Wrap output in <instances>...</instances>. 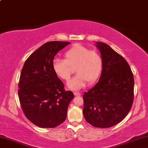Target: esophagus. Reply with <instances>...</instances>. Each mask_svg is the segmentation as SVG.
Segmentation results:
<instances>
[{
    "instance_id": "obj_1",
    "label": "esophagus",
    "mask_w": 148,
    "mask_h": 148,
    "mask_svg": "<svg viewBox=\"0 0 148 148\" xmlns=\"http://www.w3.org/2000/svg\"><path fill=\"white\" fill-rule=\"evenodd\" d=\"M74 95L75 96H80V95H81V93L79 92H74Z\"/></svg>"
}]
</instances>
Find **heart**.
I'll return each instance as SVG.
<instances>
[{
	"label": "heart",
	"mask_w": 148,
	"mask_h": 148,
	"mask_svg": "<svg viewBox=\"0 0 148 148\" xmlns=\"http://www.w3.org/2000/svg\"><path fill=\"white\" fill-rule=\"evenodd\" d=\"M103 58L97 50H92L83 45L76 44L64 53V59L53 60L52 68L60 79L68 81L76 70L77 74L70 80L67 86L71 89L79 90L89 84L95 83L101 75Z\"/></svg>",
	"instance_id": "1"
}]
</instances>
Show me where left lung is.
<instances>
[{
	"mask_svg": "<svg viewBox=\"0 0 148 148\" xmlns=\"http://www.w3.org/2000/svg\"><path fill=\"white\" fill-rule=\"evenodd\" d=\"M103 58L98 83L84 92L83 114L93 127L108 128L119 123L131 110L134 99V76L121 55L102 42H97Z\"/></svg>",
	"mask_w": 148,
	"mask_h": 148,
	"instance_id": "1",
	"label": "left lung"
}]
</instances>
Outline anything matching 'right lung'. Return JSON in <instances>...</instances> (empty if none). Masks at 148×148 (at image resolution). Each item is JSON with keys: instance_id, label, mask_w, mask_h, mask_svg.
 <instances>
[{"instance_id": "add662e5", "label": "right lung", "mask_w": 148, "mask_h": 148, "mask_svg": "<svg viewBox=\"0 0 148 148\" xmlns=\"http://www.w3.org/2000/svg\"><path fill=\"white\" fill-rule=\"evenodd\" d=\"M69 42H46L25 62L19 82L18 96L25 116L42 128H54L66 117L70 102L74 97L65 91L64 84L52 68L53 59Z\"/></svg>"}]
</instances>
